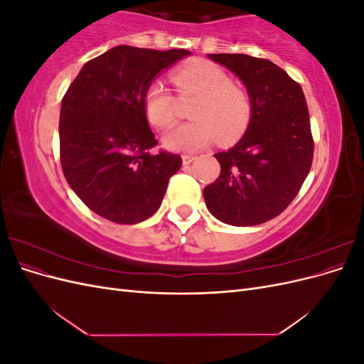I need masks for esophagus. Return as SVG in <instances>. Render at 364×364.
I'll return each instance as SVG.
<instances>
[{
    "instance_id": "obj_1",
    "label": "esophagus",
    "mask_w": 364,
    "mask_h": 364,
    "mask_svg": "<svg viewBox=\"0 0 364 364\" xmlns=\"http://www.w3.org/2000/svg\"><path fill=\"white\" fill-rule=\"evenodd\" d=\"M194 159H196V156H191V155H183V156H182L183 165H190Z\"/></svg>"
}]
</instances>
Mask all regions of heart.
Here are the masks:
<instances>
[{
	"label": "heart",
	"instance_id": "1",
	"mask_svg": "<svg viewBox=\"0 0 364 364\" xmlns=\"http://www.w3.org/2000/svg\"><path fill=\"white\" fill-rule=\"evenodd\" d=\"M173 83L181 97H196L188 109L193 118L171 130L164 144L170 150L194 153L218 141L229 142L247 130L253 105L250 94L234 82L218 65L197 60L174 71ZM144 114L151 126L167 130L178 118L176 98L162 82L149 85L144 94Z\"/></svg>",
	"mask_w": 364,
	"mask_h": 364
}]
</instances>
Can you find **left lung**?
<instances>
[{"label":"left lung","instance_id":"left-lung-1","mask_svg":"<svg viewBox=\"0 0 364 364\" xmlns=\"http://www.w3.org/2000/svg\"><path fill=\"white\" fill-rule=\"evenodd\" d=\"M234 71L252 98L250 124L238 144L215 153L220 176L203 190L220 222L255 226L279 215L311 168L314 139L301 85L267 59L209 54Z\"/></svg>","mask_w":364,"mask_h":364}]
</instances>
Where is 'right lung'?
I'll list each match as a JSON object with an SVG mask.
<instances>
[{"instance_id":"1","label":"right lung","mask_w":364,"mask_h":364,"mask_svg":"<svg viewBox=\"0 0 364 364\" xmlns=\"http://www.w3.org/2000/svg\"><path fill=\"white\" fill-rule=\"evenodd\" d=\"M188 50L119 46L90 62L70 85L60 107V165L80 200L114 223L151 217L182 158L159 150L144 114L155 75Z\"/></svg>"}]
</instances>
